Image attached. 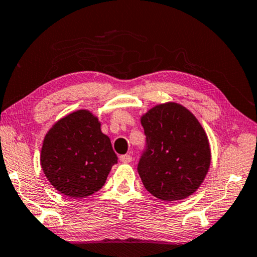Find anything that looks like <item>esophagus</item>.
<instances>
[{
	"label": "esophagus",
	"mask_w": 257,
	"mask_h": 257,
	"mask_svg": "<svg viewBox=\"0 0 257 257\" xmlns=\"http://www.w3.org/2000/svg\"><path fill=\"white\" fill-rule=\"evenodd\" d=\"M120 161L123 162V164H129V162L133 161V156H130V153L120 156Z\"/></svg>",
	"instance_id": "34e87169"
}]
</instances>
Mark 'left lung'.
Returning <instances> with one entry per match:
<instances>
[{"label":"left lung","instance_id":"1","mask_svg":"<svg viewBox=\"0 0 257 257\" xmlns=\"http://www.w3.org/2000/svg\"><path fill=\"white\" fill-rule=\"evenodd\" d=\"M146 136L137 170L145 189L161 200H182L194 193L208 173L209 142L189 109L166 103L141 119Z\"/></svg>","mask_w":257,"mask_h":257}]
</instances>
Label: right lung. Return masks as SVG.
<instances>
[{
    "label": "right lung",
    "mask_w": 257,
    "mask_h": 257,
    "mask_svg": "<svg viewBox=\"0 0 257 257\" xmlns=\"http://www.w3.org/2000/svg\"><path fill=\"white\" fill-rule=\"evenodd\" d=\"M117 162L111 141L85 109L57 121L44 137L41 167L51 185L71 198L99 191Z\"/></svg>",
    "instance_id": "add662e5"
}]
</instances>
